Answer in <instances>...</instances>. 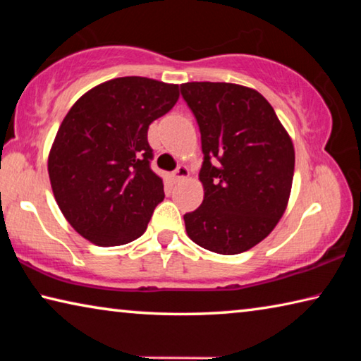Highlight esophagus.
I'll return each instance as SVG.
<instances>
[{"instance_id":"34e87169","label":"esophagus","mask_w":361,"mask_h":361,"mask_svg":"<svg viewBox=\"0 0 361 361\" xmlns=\"http://www.w3.org/2000/svg\"><path fill=\"white\" fill-rule=\"evenodd\" d=\"M188 176H189V170H188V167H185V166H180V167L176 169L175 172H173L175 181H183V180H186Z\"/></svg>"}]
</instances>
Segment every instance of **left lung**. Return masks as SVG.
<instances>
[{
    "label": "left lung",
    "mask_w": 361,
    "mask_h": 361,
    "mask_svg": "<svg viewBox=\"0 0 361 361\" xmlns=\"http://www.w3.org/2000/svg\"><path fill=\"white\" fill-rule=\"evenodd\" d=\"M197 119L204 200L185 215L188 237L213 253L237 255L264 240L288 205L295 146L258 90L232 82H186Z\"/></svg>",
    "instance_id": "1"
}]
</instances>
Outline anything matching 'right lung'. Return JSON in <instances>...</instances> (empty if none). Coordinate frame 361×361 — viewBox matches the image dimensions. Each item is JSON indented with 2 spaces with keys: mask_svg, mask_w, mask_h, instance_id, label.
<instances>
[{
  "mask_svg": "<svg viewBox=\"0 0 361 361\" xmlns=\"http://www.w3.org/2000/svg\"><path fill=\"white\" fill-rule=\"evenodd\" d=\"M178 84L114 78L79 97L47 157L54 197L78 234L99 247L138 239L164 183L152 172L148 129L178 102Z\"/></svg>",
  "mask_w": 361,
  "mask_h": 361,
  "instance_id": "1",
  "label": "right lung"
}]
</instances>
